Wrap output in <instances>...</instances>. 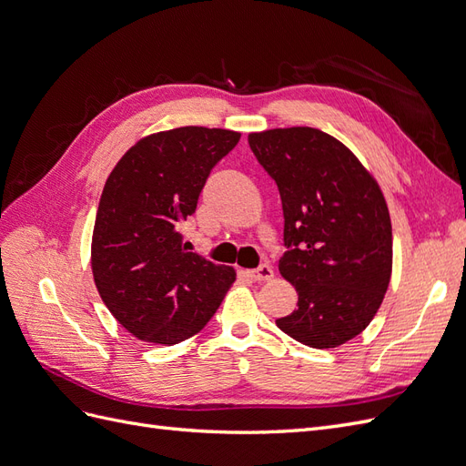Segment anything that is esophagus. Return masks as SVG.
Wrapping results in <instances>:
<instances>
[{
	"mask_svg": "<svg viewBox=\"0 0 466 466\" xmlns=\"http://www.w3.org/2000/svg\"><path fill=\"white\" fill-rule=\"evenodd\" d=\"M250 276L255 278L257 281H268V279L274 278V270H272L270 264H260L257 270L250 272Z\"/></svg>",
	"mask_w": 466,
	"mask_h": 466,
	"instance_id": "34e87169",
	"label": "esophagus"
}]
</instances>
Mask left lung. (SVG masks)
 I'll use <instances>...</instances> for the list:
<instances>
[{
	"label": "left lung",
	"mask_w": 466,
	"mask_h": 466,
	"mask_svg": "<svg viewBox=\"0 0 466 466\" xmlns=\"http://www.w3.org/2000/svg\"><path fill=\"white\" fill-rule=\"evenodd\" d=\"M284 209L279 274L298 309L278 329L311 348L358 336L383 301L392 270V229L375 178L336 137L295 126L248 136Z\"/></svg>",
	"instance_id": "8db88e82"
}]
</instances>
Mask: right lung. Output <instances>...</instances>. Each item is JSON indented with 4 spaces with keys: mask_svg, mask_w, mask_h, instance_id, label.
<instances>
[{
    "mask_svg": "<svg viewBox=\"0 0 466 466\" xmlns=\"http://www.w3.org/2000/svg\"><path fill=\"white\" fill-rule=\"evenodd\" d=\"M241 134L185 126L151 134L124 153L98 202L91 266L98 295L144 342L173 346L200 332L235 270L190 252L178 225Z\"/></svg>",
    "mask_w": 466,
    "mask_h": 466,
    "instance_id": "1",
    "label": "right lung"
}]
</instances>
